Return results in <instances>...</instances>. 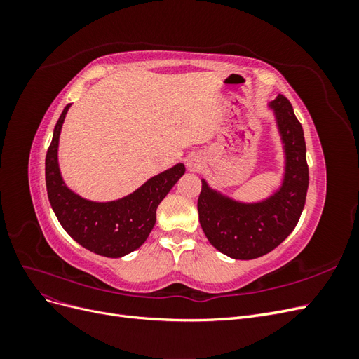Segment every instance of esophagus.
<instances>
[{"mask_svg":"<svg viewBox=\"0 0 359 359\" xmlns=\"http://www.w3.org/2000/svg\"><path fill=\"white\" fill-rule=\"evenodd\" d=\"M187 166H189V169H190V170H193V172H196L198 169H201V166H202V163H201V160H199L198 157H194V156H191V157H189V158H187Z\"/></svg>","mask_w":359,"mask_h":359,"instance_id":"obj_1","label":"esophagus"}]
</instances>
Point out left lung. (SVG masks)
<instances>
[{
    "instance_id": "1",
    "label": "left lung",
    "mask_w": 359,
    "mask_h": 359,
    "mask_svg": "<svg viewBox=\"0 0 359 359\" xmlns=\"http://www.w3.org/2000/svg\"><path fill=\"white\" fill-rule=\"evenodd\" d=\"M285 142L286 175L281 189L259 203H240L220 196L202 181L199 222L208 241L233 259H256L283 243L295 229L306 205L309 165L302 126L283 94L271 103Z\"/></svg>"
}]
</instances>
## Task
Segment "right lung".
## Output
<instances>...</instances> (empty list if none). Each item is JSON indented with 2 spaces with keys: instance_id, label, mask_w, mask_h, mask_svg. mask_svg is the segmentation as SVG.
Instances as JSON below:
<instances>
[{
  "instance_id": "1",
  "label": "right lung",
  "mask_w": 359,
  "mask_h": 359,
  "mask_svg": "<svg viewBox=\"0 0 359 359\" xmlns=\"http://www.w3.org/2000/svg\"><path fill=\"white\" fill-rule=\"evenodd\" d=\"M70 104L64 107L53 128L46 153L48 198L58 222L76 243L90 252L121 257L142 245L156 224V211L186 168L177 165L148 180L142 187L114 202H91L69 190L58 169V139Z\"/></svg>"
}]
</instances>
